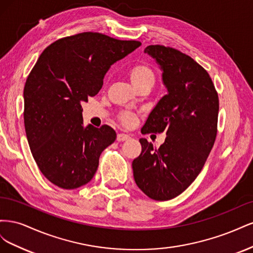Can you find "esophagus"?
Segmentation results:
<instances>
[{
    "instance_id": "esophagus-1",
    "label": "esophagus",
    "mask_w": 253,
    "mask_h": 253,
    "mask_svg": "<svg viewBox=\"0 0 253 253\" xmlns=\"http://www.w3.org/2000/svg\"><path fill=\"white\" fill-rule=\"evenodd\" d=\"M129 138H131V136L127 135V134H122V133H120V134L117 135V141H119V142L128 140Z\"/></svg>"
}]
</instances>
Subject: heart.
I'll return each mask as SVG.
<instances>
[{"mask_svg":"<svg viewBox=\"0 0 253 253\" xmlns=\"http://www.w3.org/2000/svg\"><path fill=\"white\" fill-rule=\"evenodd\" d=\"M128 77L136 87L144 83L152 84L154 82V73L152 68L143 63L135 64L129 68ZM120 119L126 126H132L136 120V116L131 112H124L120 115Z\"/></svg>","mask_w":253,"mask_h":253,"instance_id":"1","label":"heart"}]
</instances>
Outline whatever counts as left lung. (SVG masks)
<instances>
[{
    "label": "left lung",
    "mask_w": 253,
    "mask_h": 253,
    "mask_svg": "<svg viewBox=\"0 0 253 253\" xmlns=\"http://www.w3.org/2000/svg\"><path fill=\"white\" fill-rule=\"evenodd\" d=\"M158 64L165 95L141 128L142 134H167L158 149L140 138V155L132 163L136 185L155 201H169L201 173L216 137L218 96L209 74L195 61L171 47L150 45Z\"/></svg>",
    "instance_id": "obj_1"
}]
</instances>
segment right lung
I'll use <instances>...</instances> for the list:
<instances>
[{
  "instance_id": "obj_1",
  "label": "right lung",
  "mask_w": 253,
  "mask_h": 253,
  "mask_svg": "<svg viewBox=\"0 0 253 253\" xmlns=\"http://www.w3.org/2000/svg\"><path fill=\"white\" fill-rule=\"evenodd\" d=\"M140 45L83 33L50 44L38 59L24 87V125L34 159L53 185L77 189L94 177L116 132L84 126L81 104L98 94L111 66Z\"/></svg>"
}]
</instances>
